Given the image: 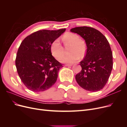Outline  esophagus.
<instances>
[{
	"label": "esophagus",
	"instance_id": "obj_1",
	"mask_svg": "<svg viewBox=\"0 0 127 127\" xmlns=\"http://www.w3.org/2000/svg\"><path fill=\"white\" fill-rule=\"evenodd\" d=\"M72 64H66L64 65L65 66H72Z\"/></svg>",
	"mask_w": 127,
	"mask_h": 127
}]
</instances>
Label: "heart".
Instances as JSON below:
<instances>
[{"instance_id":"b5f03b06","label":"heart","mask_w":127,"mask_h":127,"mask_svg":"<svg viewBox=\"0 0 127 127\" xmlns=\"http://www.w3.org/2000/svg\"><path fill=\"white\" fill-rule=\"evenodd\" d=\"M63 40L64 44H70L69 48L70 54L61 57L64 54L62 45L58 39L53 41L50 45V51L52 55L56 59L59 60L62 63L71 64L78 61L80 57L85 56L86 51V44L83 40L79 39L78 35L72 33H67L63 36Z\"/></svg>"}]
</instances>
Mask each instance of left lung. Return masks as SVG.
Listing matches in <instances>:
<instances>
[{"instance_id": "left-lung-1", "label": "left lung", "mask_w": 127, "mask_h": 127, "mask_svg": "<svg viewBox=\"0 0 127 127\" xmlns=\"http://www.w3.org/2000/svg\"><path fill=\"white\" fill-rule=\"evenodd\" d=\"M85 40L87 50L84 59L80 62L82 70L75 78L84 90L97 92L107 82L113 68L112 52L108 41L99 31L87 26L70 30Z\"/></svg>"}]
</instances>
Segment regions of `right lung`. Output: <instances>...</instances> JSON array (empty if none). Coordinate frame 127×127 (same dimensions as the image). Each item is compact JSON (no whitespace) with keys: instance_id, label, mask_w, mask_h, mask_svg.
Returning a JSON list of instances; mask_svg holds the SVG:
<instances>
[{"instance_id":"add662e5","label":"right lung","mask_w":127,"mask_h":127,"mask_svg":"<svg viewBox=\"0 0 127 127\" xmlns=\"http://www.w3.org/2000/svg\"><path fill=\"white\" fill-rule=\"evenodd\" d=\"M65 31L40 30L22 42L15 64L22 82L30 91L43 92L56 82L58 72L63 66L52 56L50 45Z\"/></svg>"}]
</instances>
